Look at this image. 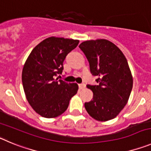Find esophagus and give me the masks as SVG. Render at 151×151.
<instances>
[{
  "label": "esophagus",
  "mask_w": 151,
  "mask_h": 151,
  "mask_svg": "<svg viewBox=\"0 0 151 151\" xmlns=\"http://www.w3.org/2000/svg\"><path fill=\"white\" fill-rule=\"evenodd\" d=\"M78 86H79V88H81V89H84V88H85V87H86V85H85V84H80V85H78Z\"/></svg>",
  "instance_id": "esophagus-1"
}]
</instances>
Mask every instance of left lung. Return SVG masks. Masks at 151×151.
Instances as JSON below:
<instances>
[{
  "instance_id": "obj_1",
  "label": "left lung",
  "mask_w": 151,
  "mask_h": 151,
  "mask_svg": "<svg viewBox=\"0 0 151 151\" xmlns=\"http://www.w3.org/2000/svg\"><path fill=\"white\" fill-rule=\"evenodd\" d=\"M86 56L98 85H87L93 99L85 103L91 117L98 121L117 117L129 100L133 79L126 57L115 44L105 39L91 40L78 46Z\"/></svg>"
}]
</instances>
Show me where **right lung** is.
<instances>
[{"label":"right lung","instance_id":"obj_1","mask_svg":"<svg viewBox=\"0 0 151 151\" xmlns=\"http://www.w3.org/2000/svg\"><path fill=\"white\" fill-rule=\"evenodd\" d=\"M78 42V40L48 37L40 42L27 57L22 70V85L28 103L42 117L60 116L77 93L76 83H66L55 76L61 74L65 58Z\"/></svg>","mask_w":151,"mask_h":151}]
</instances>
